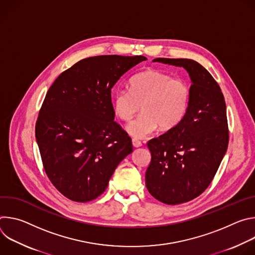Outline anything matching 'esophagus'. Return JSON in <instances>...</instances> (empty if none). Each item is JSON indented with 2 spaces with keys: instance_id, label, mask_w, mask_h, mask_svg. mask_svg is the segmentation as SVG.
Returning <instances> with one entry per match:
<instances>
[{
  "instance_id": "34e87169",
  "label": "esophagus",
  "mask_w": 255,
  "mask_h": 255,
  "mask_svg": "<svg viewBox=\"0 0 255 255\" xmlns=\"http://www.w3.org/2000/svg\"><path fill=\"white\" fill-rule=\"evenodd\" d=\"M132 143H133V146L134 147H140V146H142V143H141V141H139L138 139H136V138H133L132 139Z\"/></svg>"
}]
</instances>
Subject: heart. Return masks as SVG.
Listing matches in <instances>:
<instances>
[{
	"mask_svg": "<svg viewBox=\"0 0 255 255\" xmlns=\"http://www.w3.org/2000/svg\"><path fill=\"white\" fill-rule=\"evenodd\" d=\"M191 88L181 79H173L160 70L148 69L130 80L129 90H118L113 96L116 116L129 122L128 133L138 139L147 137L159 127L170 130L178 126L188 114Z\"/></svg>",
	"mask_w": 255,
	"mask_h": 255,
	"instance_id": "obj_1",
	"label": "heart"
}]
</instances>
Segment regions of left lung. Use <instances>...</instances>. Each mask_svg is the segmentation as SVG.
Segmentation results:
<instances>
[{
  "label": "left lung",
  "mask_w": 255,
  "mask_h": 255,
  "mask_svg": "<svg viewBox=\"0 0 255 255\" xmlns=\"http://www.w3.org/2000/svg\"><path fill=\"white\" fill-rule=\"evenodd\" d=\"M153 61L184 67L191 78V103L178 126L148 141L151 161L145 185L156 200L177 205L200 196L226 153L229 131L221 89L199 62L187 58Z\"/></svg>",
  "instance_id": "obj_1"
}]
</instances>
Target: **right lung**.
I'll return each mask as SVG.
<instances>
[{"label":"right lung","instance_id":"right-lung-1","mask_svg":"<svg viewBox=\"0 0 255 255\" xmlns=\"http://www.w3.org/2000/svg\"><path fill=\"white\" fill-rule=\"evenodd\" d=\"M142 55H100L80 60L49 88L35 136L45 172L67 199L85 203L102 195L117 165L133 151L114 121L111 90Z\"/></svg>","mask_w":255,"mask_h":255}]
</instances>
